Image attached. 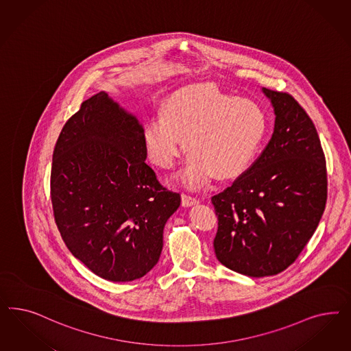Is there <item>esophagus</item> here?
<instances>
[{"label":"esophagus","instance_id":"esophagus-1","mask_svg":"<svg viewBox=\"0 0 351 351\" xmlns=\"http://www.w3.org/2000/svg\"><path fill=\"white\" fill-rule=\"evenodd\" d=\"M196 204H199V200H196L195 197H191V196H189V195H182V206H184V208H189V206H193V205H196Z\"/></svg>","mask_w":351,"mask_h":351}]
</instances>
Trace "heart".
I'll list each match as a JSON object with an SVG mask.
<instances>
[{
	"instance_id": "b5f03b06",
	"label": "heart",
	"mask_w": 351,
	"mask_h": 351,
	"mask_svg": "<svg viewBox=\"0 0 351 351\" xmlns=\"http://www.w3.org/2000/svg\"><path fill=\"white\" fill-rule=\"evenodd\" d=\"M267 133V114L254 101L234 98L210 84L174 91L160 114L143 126L142 142L148 160L161 169L174 167L184 138L189 155L178 180L197 190L215 174L238 177L254 161Z\"/></svg>"
}]
</instances>
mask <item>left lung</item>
Listing matches in <instances>:
<instances>
[{"label": "left lung", "mask_w": 351, "mask_h": 351, "mask_svg": "<svg viewBox=\"0 0 351 351\" xmlns=\"http://www.w3.org/2000/svg\"><path fill=\"white\" fill-rule=\"evenodd\" d=\"M275 114L260 158L212 197L217 260L232 271L262 278L293 263L314 235L327 202V169L317 129L287 93L262 88Z\"/></svg>", "instance_id": "1"}]
</instances>
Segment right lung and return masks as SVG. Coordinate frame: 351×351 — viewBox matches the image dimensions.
<instances>
[{
	"instance_id": "add662e5",
	"label": "right lung",
	"mask_w": 351,
	"mask_h": 351,
	"mask_svg": "<svg viewBox=\"0 0 351 351\" xmlns=\"http://www.w3.org/2000/svg\"><path fill=\"white\" fill-rule=\"evenodd\" d=\"M143 126L106 93L84 101L53 154L51 203L69 252L110 282H132L158 262L180 193L145 162Z\"/></svg>"
}]
</instances>
